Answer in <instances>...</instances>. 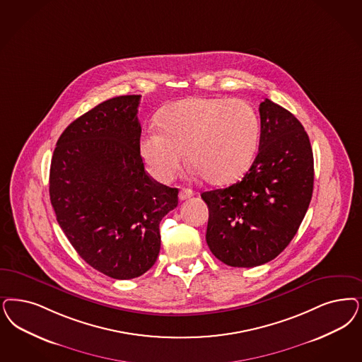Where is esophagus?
<instances>
[{"mask_svg":"<svg viewBox=\"0 0 362 362\" xmlns=\"http://www.w3.org/2000/svg\"><path fill=\"white\" fill-rule=\"evenodd\" d=\"M194 195V192H192V189H189V188H182L180 191H179V199L180 200H186L188 198H191Z\"/></svg>","mask_w":362,"mask_h":362,"instance_id":"1","label":"esophagus"}]
</instances>
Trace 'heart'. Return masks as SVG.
Listing matches in <instances>:
<instances>
[{
	"mask_svg": "<svg viewBox=\"0 0 362 362\" xmlns=\"http://www.w3.org/2000/svg\"><path fill=\"white\" fill-rule=\"evenodd\" d=\"M160 129H150L140 151L150 174L168 182L188 160L215 183L237 180L249 170L261 135L257 110L243 99L191 98L170 105Z\"/></svg>",
	"mask_w": 362,
	"mask_h": 362,
	"instance_id": "b5f03b06",
	"label": "heart"
}]
</instances>
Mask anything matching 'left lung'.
<instances>
[{
    "instance_id": "left-lung-1",
    "label": "left lung",
    "mask_w": 362,
    "mask_h": 362,
    "mask_svg": "<svg viewBox=\"0 0 362 362\" xmlns=\"http://www.w3.org/2000/svg\"><path fill=\"white\" fill-rule=\"evenodd\" d=\"M255 160L240 182L202 194L209 207L207 245L233 267L278 257L297 234L312 200L314 160L298 119L264 99Z\"/></svg>"
}]
</instances>
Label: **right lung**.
I'll return each instance as SVG.
<instances>
[{"mask_svg": "<svg viewBox=\"0 0 362 362\" xmlns=\"http://www.w3.org/2000/svg\"><path fill=\"white\" fill-rule=\"evenodd\" d=\"M139 103L140 95L117 96L76 119L50 163V202L64 234L89 266L115 279L150 270L160 221L177 206V188L144 171Z\"/></svg>", "mask_w": 362, "mask_h": 362, "instance_id": "right-lung-1", "label": "right lung"}]
</instances>
